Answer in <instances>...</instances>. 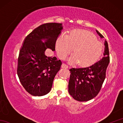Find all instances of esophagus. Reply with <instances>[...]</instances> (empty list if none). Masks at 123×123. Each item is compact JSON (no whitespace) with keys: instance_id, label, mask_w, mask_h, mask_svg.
I'll return each mask as SVG.
<instances>
[{"instance_id":"obj_1","label":"esophagus","mask_w":123,"mask_h":123,"mask_svg":"<svg viewBox=\"0 0 123 123\" xmlns=\"http://www.w3.org/2000/svg\"><path fill=\"white\" fill-rule=\"evenodd\" d=\"M61 67H62V68H65V69H68L69 68V66H68L67 64H65V63H62Z\"/></svg>"}]
</instances>
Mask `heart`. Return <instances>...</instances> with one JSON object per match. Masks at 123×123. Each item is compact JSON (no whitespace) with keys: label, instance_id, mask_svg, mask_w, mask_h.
Masks as SVG:
<instances>
[{"label":"heart","instance_id":"1","mask_svg":"<svg viewBox=\"0 0 123 123\" xmlns=\"http://www.w3.org/2000/svg\"><path fill=\"white\" fill-rule=\"evenodd\" d=\"M56 49L61 59H64L73 50L74 54L68 59L70 63L79 62L80 66L87 67L96 63L99 59L103 53V46L89 31L74 30L67 36L61 35L57 38Z\"/></svg>","mask_w":123,"mask_h":123}]
</instances>
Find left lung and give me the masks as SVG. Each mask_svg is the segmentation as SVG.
Here are the masks:
<instances>
[{
	"instance_id": "obj_1",
	"label": "left lung",
	"mask_w": 123,
	"mask_h": 123,
	"mask_svg": "<svg viewBox=\"0 0 123 123\" xmlns=\"http://www.w3.org/2000/svg\"><path fill=\"white\" fill-rule=\"evenodd\" d=\"M101 38L103 35L96 30ZM104 56L91 66L83 68H71L69 82L70 95L75 100L86 101L95 98L100 91L106 78V72L110 61L107 42H105Z\"/></svg>"
}]
</instances>
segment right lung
I'll list each match as a JSON object with an SVG mask.
<instances>
[{"label": "right lung", "instance_id": "1", "mask_svg": "<svg viewBox=\"0 0 123 123\" xmlns=\"http://www.w3.org/2000/svg\"><path fill=\"white\" fill-rule=\"evenodd\" d=\"M61 23H46L35 28L24 39L18 57L17 73L20 83L31 95L42 96L50 91L54 78L62 62L47 56L49 49L55 51ZM46 39L44 43L41 42Z\"/></svg>", "mask_w": 123, "mask_h": 123}]
</instances>
